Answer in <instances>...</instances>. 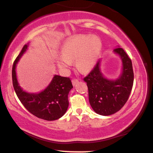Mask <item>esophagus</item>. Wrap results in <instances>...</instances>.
I'll use <instances>...</instances> for the list:
<instances>
[{"mask_svg": "<svg viewBox=\"0 0 153 153\" xmlns=\"http://www.w3.org/2000/svg\"><path fill=\"white\" fill-rule=\"evenodd\" d=\"M78 82H79V80H78V79H77V78H74L72 79V83H73V85L74 86H75V85H76V84L78 83Z\"/></svg>", "mask_w": 153, "mask_h": 153, "instance_id": "1", "label": "esophagus"}]
</instances>
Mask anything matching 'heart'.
<instances>
[{
	"instance_id": "1",
	"label": "heart",
	"mask_w": 153,
	"mask_h": 153,
	"mask_svg": "<svg viewBox=\"0 0 153 153\" xmlns=\"http://www.w3.org/2000/svg\"><path fill=\"white\" fill-rule=\"evenodd\" d=\"M102 49V42L98 37L89 35H76L65 41L61 55L57 60L58 67L65 69L76 59L79 70L85 72L90 70L96 63Z\"/></svg>"
}]
</instances>
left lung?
Here are the masks:
<instances>
[{
  "instance_id": "left-lung-1",
  "label": "left lung",
  "mask_w": 153,
  "mask_h": 153,
  "mask_svg": "<svg viewBox=\"0 0 153 153\" xmlns=\"http://www.w3.org/2000/svg\"><path fill=\"white\" fill-rule=\"evenodd\" d=\"M123 62V71L116 80H110L102 76L100 60L83 80L86 82L89 103L93 111L101 115H111L119 111L126 103L133 85L134 74L131 58L122 48L114 49Z\"/></svg>"
}]
</instances>
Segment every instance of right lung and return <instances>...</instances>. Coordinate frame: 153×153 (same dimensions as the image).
<instances>
[{"label":"right lung","instance_id":"add662e5","mask_svg":"<svg viewBox=\"0 0 153 153\" xmlns=\"http://www.w3.org/2000/svg\"><path fill=\"white\" fill-rule=\"evenodd\" d=\"M27 49V45H24L13 64L12 82L15 92L27 110L36 117L47 121L58 120L64 115L69 106L68 95L73 88L71 81L69 77L56 75L42 92L34 94L22 91L17 82L16 66Z\"/></svg>","mask_w":153,"mask_h":153}]
</instances>
